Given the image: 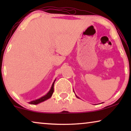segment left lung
Here are the masks:
<instances>
[{"instance_id": "1", "label": "left lung", "mask_w": 131, "mask_h": 131, "mask_svg": "<svg viewBox=\"0 0 131 131\" xmlns=\"http://www.w3.org/2000/svg\"><path fill=\"white\" fill-rule=\"evenodd\" d=\"M77 97H78V96H77ZM78 98H79V97H78Z\"/></svg>"}]
</instances>
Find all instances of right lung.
<instances>
[{
	"label": "right lung",
	"instance_id": "add662e5",
	"mask_svg": "<svg viewBox=\"0 0 131 131\" xmlns=\"http://www.w3.org/2000/svg\"><path fill=\"white\" fill-rule=\"evenodd\" d=\"M55 81V80H54V82H53V83H52V85L51 89H50L49 92H48L47 94L43 96H42V97H41L40 98H39V99H37L36 100H35V101H32L29 102V104H37L42 103V102L45 101V100L49 99V98H51L53 92V91H54L53 90V86H54Z\"/></svg>",
	"mask_w": 131,
	"mask_h": 131
}]
</instances>
